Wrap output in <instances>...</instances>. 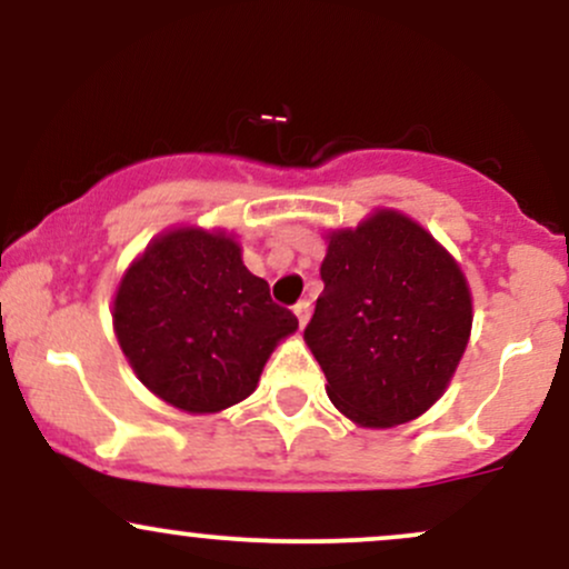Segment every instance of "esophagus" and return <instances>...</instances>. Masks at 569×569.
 Here are the masks:
<instances>
[{"instance_id":"obj_1","label":"esophagus","mask_w":569,"mask_h":569,"mask_svg":"<svg viewBox=\"0 0 569 569\" xmlns=\"http://www.w3.org/2000/svg\"><path fill=\"white\" fill-rule=\"evenodd\" d=\"M293 316L299 318V326H305L310 321V302H307V299H299V302L293 305Z\"/></svg>"}]
</instances>
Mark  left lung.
<instances>
[{
	"label": "left lung",
	"mask_w": 569,
	"mask_h": 569,
	"mask_svg": "<svg viewBox=\"0 0 569 569\" xmlns=\"http://www.w3.org/2000/svg\"><path fill=\"white\" fill-rule=\"evenodd\" d=\"M323 293L305 329L331 403L363 428L415 420L439 401L471 337L466 276L398 211L329 234Z\"/></svg>",
	"instance_id": "obj_1"
}]
</instances>
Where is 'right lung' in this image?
<instances>
[{"mask_svg": "<svg viewBox=\"0 0 569 569\" xmlns=\"http://www.w3.org/2000/svg\"><path fill=\"white\" fill-rule=\"evenodd\" d=\"M114 335L136 377L189 415H211L257 388L267 358L297 331L224 232L181 227L147 246L114 297Z\"/></svg>", "mask_w": 569, "mask_h": 569, "instance_id": "obj_1", "label": "right lung"}]
</instances>
